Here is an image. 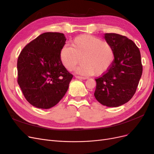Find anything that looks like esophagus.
Returning <instances> with one entry per match:
<instances>
[{
	"label": "esophagus",
	"instance_id": "obj_1",
	"mask_svg": "<svg viewBox=\"0 0 154 154\" xmlns=\"http://www.w3.org/2000/svg\"><path fill=\"white\" fill-rule=\"evenodd\" d=\"M75 78L78 79H80V80H86V79H87V78L86 77H82V76H75Z\"/></svg>",
	"mask_w": 154,
	"mask_h": 154
}]
</instances>
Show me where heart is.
<instances>
[{"mask_svg":"<svg viewBox=\"0 0 154 154\" xmlns=\"http://www.w3.org/2000/svg\"><path fill=\"white\" fill-rule=\"evenodd\" d=\"M113 47L106 41L90 35L76 36L71 46L66 45L60 51V59L69 71L83 62L76 72L83 75L100 76L110 69L114 60Z\"/></svg>","mask_w":154,"mask_h":154,"instance_id":"b5f03b06","label":"heart"}]
</instances>
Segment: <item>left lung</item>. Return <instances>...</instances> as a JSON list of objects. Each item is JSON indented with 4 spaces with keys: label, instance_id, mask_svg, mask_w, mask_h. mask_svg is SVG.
<instances>
[{
    "label": "left lung",
    "instance_id": "obj_1",
    "mask_svg": "<svg viewBox=\"0 0 154 154\" xmlns=\"http://www.w3.org/2000/svg\"><path fill=\"white\" fill-rule=\"evenodd\" d=\"M104 38L113 47L115 57L110 69L96 79L94 96L109 107L122 105L132 98L142 75L141 54L134 42L116 33H105Z\"/></svg>",
    "mask_w": 154,
    "mask_h": 154
}]
</instances>
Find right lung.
<instances>
[{
  "instance_id": "right-lung-1",
  "label": "right lung",
  "mask_w": 154,
  "mask_h": 154,
  "mask_svg": "<svg viewBox=\"0 0 154 154\" xmlns=\"http://www.w3.org/2000/svg\"><path fill=\"white\" fill-rule=\"evenodd\" d=\"M66 38L60 32L39 35L22 49L18 58V83L27 101L48 109L57 105L73 77L60 59Z\"/></svg>"
}]
</instances>
